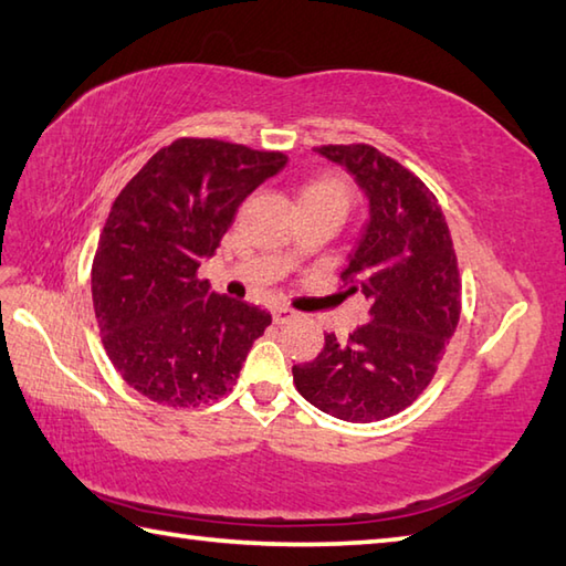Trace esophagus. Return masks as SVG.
Returning a JSON list of instances; mask_svg holds the SVG:
<instances>
[{"label":"esophagus","instance_id":"esophagus-1","mask_svg":"<svg viewBox=\"0 0 566 566\" xmlns=\"http://www.w3.org/2000/svg\"><path fill=\"white\" fill-rule=\"evenodd\" d=\"M272 318H274V323H290L292 318H296V314L292 308H286V306H274L272 308Z\"/></svg>","mask_w":566,"mask_h":566}]
</instances>
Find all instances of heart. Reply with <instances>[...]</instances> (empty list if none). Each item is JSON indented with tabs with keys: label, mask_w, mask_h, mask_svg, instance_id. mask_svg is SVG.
<instances>
[{
	"label": "heart",
	"mask_w": 566,
	"mask_h": 566,
	"mask_svg": "<svg viewBox=\"0 0 566 566\" xmlns=\"http://www.w3.org/2000/svg\"><path fill=\"white\" fill-rule=\"evenodd\" d=\"M353 201V185L340 175H314L298 189V207H331L347 213ZM294 255V252H292Z\"/></svg>",
	"instance_id": "heart-1"
}]
</instances>
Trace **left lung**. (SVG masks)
Listing matches in <instances>:
<instances>
[{"instance_id":"1","label":"left lung","mask_w":566,"mask_h":566,"mask_svg":"<svg viewBox=\"0 0 566 566\" xmlns=\"http://www.w3.org/2000/svg\"><path fill=\"white\" fill-rule=\"evenodd\" d=\"M369 201V219L340 280L369 302V323L340 343L335 333L314 363L294 365L308 403L350 423L411 406L430 384L460 321V270L450 228L432 191L377 148L321 146Z\"/></svg>"}]
</instances>
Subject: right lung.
<instances>
[{
    "instance_id": "right-lung-1",
    "label": "right lung",
    "mask_w": 566,
    "mask_h": 566,
    "mask_svg": "<svg viewBox=\"0 0 566 566\" xmlns=\"http://www.w3.org/2000/svg\"><path fill=\"white\" fill-rule=\"evenodd\" d=\"M284 153L216 138L160 148L116 197L92 262L104 350L128 387L182 408L231 391L268 311L213 294L197 270Z\"/></svg>"
}]
</instances>
